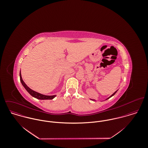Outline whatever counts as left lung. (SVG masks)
<instances>
[{
	"label": "left lung",
	"instance_id": "1",
	"mask_svg": "<svg viewBox=\"0 0 148 148\" xmlns=\"http://www.w3.org/2000/svg\"><path fill=\"white\" fill-rule=\"evenodd\" d=\"M117 90H116V92H114V93H113V94H112V95H111V96H110V97H108V98H107V99H106V100H107V99H109V98H110V97H112V96H114V95H115V93H116V92H117ZM91 100H92V99H91Z\"/></svg>",
	"mask_w": 148,
	"mask_h": 148
}]
</instances>
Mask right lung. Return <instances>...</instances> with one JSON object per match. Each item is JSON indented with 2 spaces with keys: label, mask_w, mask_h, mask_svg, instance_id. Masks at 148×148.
Wrapping results in <instances>:
<instances>
[{
  "label": "right lung",
  "mask_w": 148,
  "mask_h": 148,
  "mask_svg": "<svg viewBox=\"0 0 148 148\" xmlns=\"http://www.w3.org/2000/svg\"><path fill=\"white\" fill-rule=\"evenodd\" d=\"M20 80H21V84L23 85V86L24 87V88L27 90V91L34 97L38 99L39 100H52L53 98H55L56 97V95H53V96H47V95H42L41 93H39L37 92H35L33 90H32L31 88H29L27 85L25 84V83L24 82V81L22 79L21 75V72L20 71Z\"/></svg>",
  "instance_id": "obj_1"
}]
</instances>
